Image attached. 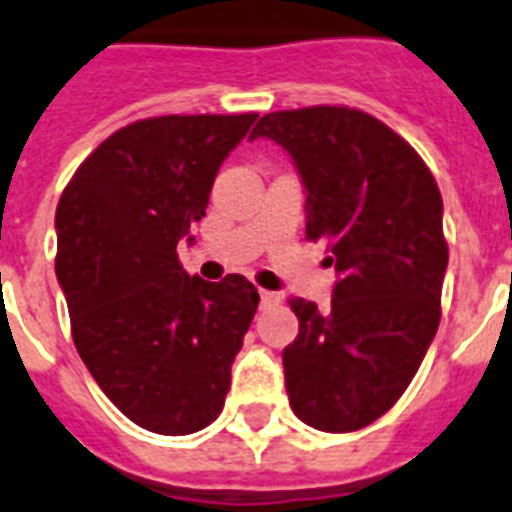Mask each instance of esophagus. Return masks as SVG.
<instances>
[{"instance_id": "1", "label": "esophagus", "mask_w": 512, "mask_h": 512, "mask_svg": "<svg viewBox=\"0 0 512 512\" xmlns=\"http://www.w3.org/2000/svg\"><path fill=\"white\" fill-rule=\"evenodd\" d=\"M259 295H261V305H264V308H269V305H277V303H279V295H277V292L261 290Z\"/></svg>"}]
</instances>
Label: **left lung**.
<instances>
[{
  "label": "left lung",
  "instance_id": "left-lung-1",
  "mask_svg": "<svg viewBox=\"0 0 512 512\" xmlns=\"http://www.w3.org/2000/svg\"><path fill=\"white\" fill-rule=\"evenodd\" d=\"M259 137L295 160L305 238L326 243L339 274L326 310L290 300L300 321L282 352L292 412L323 432L362 430L401 399L438 331L443 196L412 144L357 108L266 113Z\"/></svg>",
  "mask_w": 512,
  "mask_h": 512
}]
</instances>
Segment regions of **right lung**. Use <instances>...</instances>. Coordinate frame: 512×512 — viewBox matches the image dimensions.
<instances>
[{"mask_svg":"<svg viewBox=\"0 0 512 512\" xmlns=\"http://www.w3.org/2000/svg\"><path fill=\"white\" fill-rule=\"evenodd\" d=\"M256 119L134 121L95 147L56 207V279L74 347L108 399L157 435H191L220 417L259 308L246 277H189L176 253Z\"/></svg>","mask_w":512,"mask_h":512,"instance_id":"right-lung-1","label":"right lung"}]
</instances>
